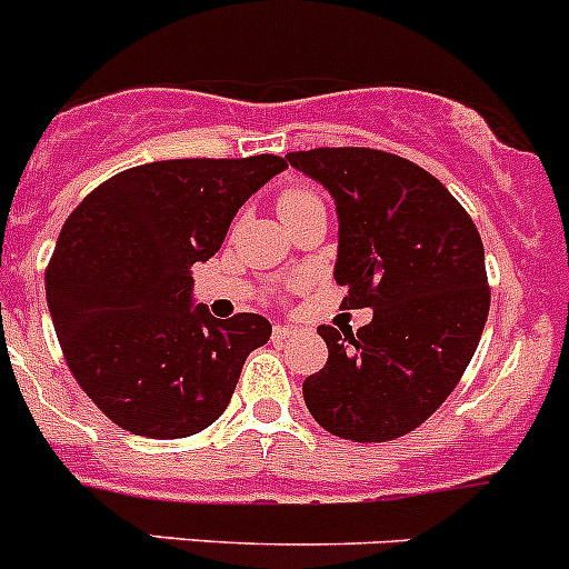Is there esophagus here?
Returning <instances> with one entry per match:
<instances>
[{"instance_id": "34e87169", "label": "esophagus", "mask_w": 569, "mask_h": 569, "mask_svg": "<svg viewBox=\"0 0 569 569\" xmlns=\"http://www.w3.org/2000/svg\"><path fill=\"white\" fill-rule=\"evenodd\" d=\"M289 337H295V328H291V326H280V322H278V326L272 328V339H274V342H286V339H289Z\"/></svg>"}]
</instances>
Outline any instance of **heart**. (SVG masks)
Here are the masks:
<instances>
[{
  "label": "heart",
  "instance_id": "obj_1",
  "mask_svg": "<svg viewBox=\"0 0 569 569\" xmlns=\"http://www.w3.org/2000/svg\"><path fill=\"white\" fill-rule=\"evenodd\" d=\"M311 201H320L315 193H311V190L289 188V190H283V193H280L278 210H280V216H286V212L297 210V207H302V204H311Z\"/></svg>",
  "mask_w": 569,
  "mask_h": 569
}]
</instances>
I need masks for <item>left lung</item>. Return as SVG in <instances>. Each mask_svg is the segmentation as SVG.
Masks as SVG:
<instances>
[{"label":"left lung","mask_w":569,"mask_h":569,"mask_svg":"<svg viewBox=\"0 0 569 569\" xmlns=\"http://www.w3.org/2000/svg\"><path fill=\"white\" fill-rule=\"evenodd\" d=\"M337 201L333 278L345 309H373L359 331L320 326L328 362L302 381L322 429L381 443L421 427L475 357L491 289L480 232L432 173L376 148L286 153Z\"/></svg>","instance_id":"left-lung-1"}]
</instances>
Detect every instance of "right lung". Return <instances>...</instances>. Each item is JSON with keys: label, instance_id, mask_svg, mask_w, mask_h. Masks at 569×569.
<instances>
[{"label": "right lung", "instance_id": "1", "mask_svg": "<svg viewBox=\"0 0 569 569\" xmlns=\"http://www.w3.org/2000/svg\"><path fill=\"white\" fill-rule=\"evenodd\" d=\"M283 168L274 153L137 164L63 221L44 274L52 326L78 385L126 432L207 429L272 337L267 317L193 309L190 267L219 252L238 207Z\"/></svg>", "mask_w": 569, "mask_h": 569}]
</instances>
